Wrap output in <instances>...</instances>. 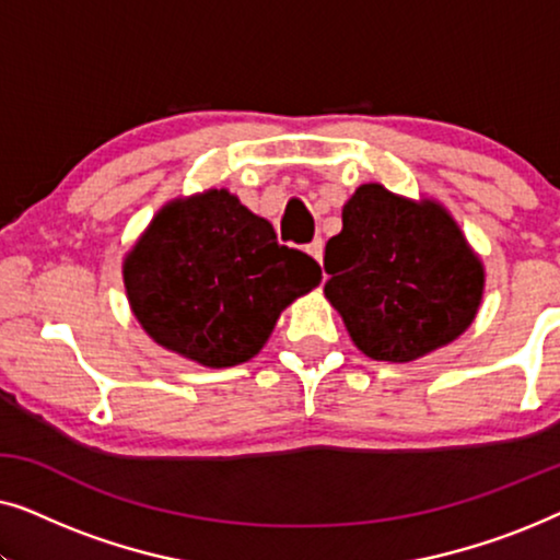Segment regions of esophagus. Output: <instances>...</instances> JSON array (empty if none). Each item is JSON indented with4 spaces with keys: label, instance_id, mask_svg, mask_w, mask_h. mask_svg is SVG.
<instances>
[{
    "label": "esophagus",
    "instance_id": "esophagus-1",
    "mask_svg": "<svg viewBox=\"0 0 560 560\" xmlns=\"http://www.w3.org/2000/svg\"><path fill=\"white\" fill-rule=\"evenodd\" d=\"M305 252H308V255H311L313 259H316L318 265L324 262V242H320V240H313V242L308 244V247H305Z\"/></svg>",
    "mask_w": 560,
    "mask_h": 560
}]
</instances>
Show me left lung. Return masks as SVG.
Masks as SVG:
<instances>
[{
	"mask_svg": "<svg viewBox=\"0 0 560 560\" xmlns=\"http://www.w3.org/2000/svg\"><path fill=\"white\" fill-rule=\"evenodd\" d=\"M341 221L326 244L324 293L366 357L412 362L466 331L485 270L446 209L366 183Z\"/></svg>",
	"mask_w": 560,
	"mask_h": 560,
	"instance_id": "1",
	"label": "left lung"
}]
</instances>
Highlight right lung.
<instances>
[{
  "label": "right lung",
  "mask_w": 560,
  "mask_h": 560,
  "mask_svg": "<svg viewBox=\"0 0 560 560\" xmlns=\"http://www.w3.org/2000/svg\"><path fill=\"white\" fill-rule=\"evenodd\" d=\"M318 280L316 259L280 244L229 190L167 203L125 259L144 331L213 370L255 357L280 311Z\"/></svg>",
  "instance_id": "obj_1"
}]
</instances>
